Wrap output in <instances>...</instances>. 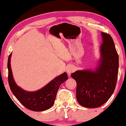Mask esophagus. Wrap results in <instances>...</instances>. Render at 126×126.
Segmentation results:
<instances>
[{
    "label": "esophagus",
    "mask_w": 126,
    "mask_h": 126,
    "mask_svg": "<svg viewBox=\"0 0 126 126\" xmlns=\"http://www.w3.org/2000/svg\"><path fill=\"white\" fill-rule=\"evenodd\" d=\"M66 71H67V73H68L69 75H70V73H72V72H74V68L73 67H72V66H69L67 68V70H66Z\"/></svg>",
    "instance_id": "1"
}]
</instances>
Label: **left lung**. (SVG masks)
Wrapping results in <instances>:
<instances>
[{
    "label": "left lung",
    "mask_w": 126,
    "mask_h": 126,
    "mask_svg": "<svg viewBox=\"0 0 126 126\" xmlns=\"http://www.w3.org/2000/svg\"><path fill=\"white\" fill-rule=\"evenodd\" d=\"M101 34V58L96 70H78L71 74L77 84L78 102L86 108H97L105 104L113 94L117 80L119 60L113 40L107 33Z\"/></svg>",
    "instance_id": "left-lung-1"
}]
</instances>
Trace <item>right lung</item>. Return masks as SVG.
<instances>
[{"label": "right lung", "instance_id": "right-lung-1", "mask_svg": "<svg viewBox=\"0 0 126 126\" xmlns=\"http://www.w3.org/2000/svg\"><path fill=\"white\" fill-rule=\"evenodd\" d=\"M11 54L9 56L8 61V82L13 94L25 108L30 110L43 111L51 108L54 104L60 85L68 79L67 73L64 72L54 78L40 90L27 92L17 86L14 81L11 67Z\"/></svg>", "mask_w": 126, "mask_h": 126}]
</instances>
